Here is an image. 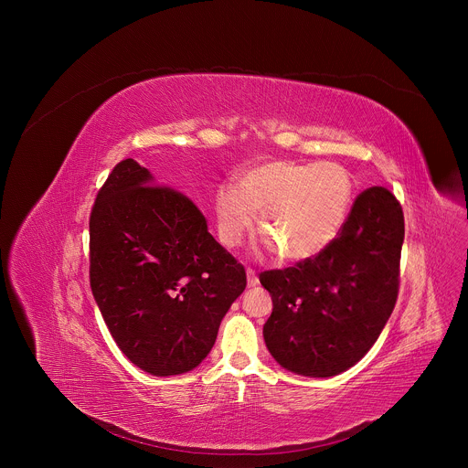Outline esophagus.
I'll return each instance as SVG.
<instances>
[{
    "instance_id": "34e87169",
    "label": "esophagus",
    "mask_w": 468,
    "mask_h": 468,
    "mask_svg": "<svg viewBox=\"0 0 468 468\" xmlns=\"http://www.w3.org/2000/svg\"><path fill=\"white\" fill-rule=\"evenodd\" d=\"M246 276H248V287H255L259 283V278H257V274L251 269L246 271Z\"/></svg>"
}]
</instances>
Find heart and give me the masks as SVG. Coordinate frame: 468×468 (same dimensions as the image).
Masks as SVG:
<instances>
[{"label":"heart","instance_id":"obj_1","mask_svg":"<svg viewBox=\"0 0 468 468\" xmlns=\"http://www.w3.org/2000/svg\"><path fill=\"white\" fill-rule=\"evenodd\" d=\"M354 204V179L337 163L269 161L246 170L237 188L215 196L220 240L237 246L261 213L266 244L289 261L316 257L341 235Z\"/></svg>","mask_w":468,"mask_h":468}]
</instances>
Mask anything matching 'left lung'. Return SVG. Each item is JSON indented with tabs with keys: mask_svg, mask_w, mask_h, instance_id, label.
<instances>
[{
	"mask_svg": "<svg viewBox=\"0 0 468 468\" xmlns=\"http://www.w3.org/2000/svg\"><path fill=\"white\" fill-rule=\"evenodd\" d=\"M404 211L385 186L363 190L327 250L261 285L272 296L264 343L287 370L329 378L354 367L378 341L399 289Z\"/></svg>",
	"mask_w": 468,
	"mask_h": 468,
	"instance_id": "obj_1",
	"label": "left lung"
}]
</instances>
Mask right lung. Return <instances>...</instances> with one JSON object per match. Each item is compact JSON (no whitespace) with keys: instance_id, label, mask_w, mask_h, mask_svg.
I'll use <instances>...</instances> for the list:
<instances>
[{"instance_id":"1","label":"right lung","mask_w":468,"mask_h":468,"mask_svg":"<svg viewBox=\"0 0 468 468\" xmlns=\"http://www.w3.org/2000/svg\"><path fill=\"white\" fill-rule=\"evenodd\" d=\"M152 183L144 166L123 159L98 190L90 289L125 357L154 376H176L207 357L246 271L188 196Z\"/></svg>"}]
</instances>
